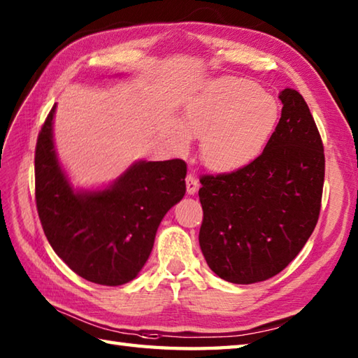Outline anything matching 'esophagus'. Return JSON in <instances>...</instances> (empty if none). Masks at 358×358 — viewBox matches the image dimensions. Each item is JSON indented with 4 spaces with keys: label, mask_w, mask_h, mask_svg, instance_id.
Here are the masks:
<instances>
[{
    "label": "esophagus",
    "mask_w": 358,
    "mask_h": 358,
    "mask_svg": "<svg viewBox=\"0 0 358 358\" xmlns=\"http://www.w3.org/2000/svg\"><path fill=\"white\" fill-rule=\"evenodd\" d=\"M199 187H200L199 180H196L195 175L189 173L187 177H186V191H187V194L189 195H194L196 191H199Z\"/></svg>",
    "instance_id": "1"
}]
</instances>
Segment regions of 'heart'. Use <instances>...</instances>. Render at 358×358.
<instances>
[{
	"label": "heart",
	"instance_id": "heart-1",
	"mask_svg": "<svg viewBox=\"0 0 358 358\" xmlns=\"http://www.w3.org/2000/svg\"><path fill=\"white\" fill-rule=\"evenodd\" d=\"M278 103L254 81L222 77L209 81L185 106L180 126L164 129L173 149H185L189 136L201 138V159L215 172H232L262 154L278 123Z\"/></svg>",
	"mask_w": 358,
	"mask_h": 358
}]
</instances>
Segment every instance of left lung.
<instances>
[{
    "mask_svg": "<svg viewBox=\"0 0 358 358\" xmlns=\"http://www.w3.org/2000/svg\"><path fill=\"white\" fill-rule=\"evenodd\" d=\"M281 117L263 154L231 173L204 175L200 248L209 268L235 285L283 271L314 232L324 181L323 143L306 101L281 90Z\"/></svg>",
    "mask_w": 358,
    "mask_h": 358,
    "instance_id": "1",
    "label": "left lung"
}]
</instances>
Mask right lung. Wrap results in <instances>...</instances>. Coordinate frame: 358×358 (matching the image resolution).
Returning a JSON list of instances; mask_svg holds the SVG:
<instances>
[{"mask_svg":"<svg viewBox=\"0 0 358 358\" xmlns=\"http://www.w3.org/2000/svg\"><path fill=\"white\" fill-rule=\"evenodd\" d=\"M53 106L35 149V199L52 249L80 277L104 286L134 280L163 217L186 194L183 159L135 162L95 191L75 189L53 141Z\"/></svg>","mask_w":358,"mask_h":358,"instance_id":"right-lung-1","label":"right lung"}]
</instances>
